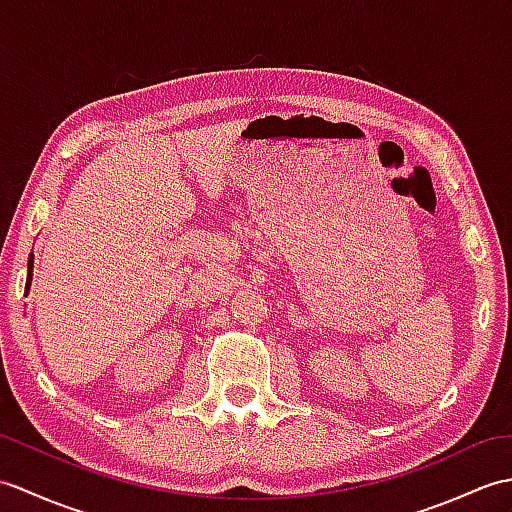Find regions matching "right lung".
<instances>
[{
	"label": "right lung",
	"instance_id": "add662e5",
	"mask_svg": "<svg viewBox=\"0 0 512 512\" xmlns=\"http://www.w3.org/2000/svg\"><path fill=\"white\" fill-rule=\"evenodd\" d=\"M30 281H32V255H30V266H28V281H26V285H30ZM28 290V288H26Z\"/></svg>",
	"mask_w": 512,
	"mask_h": 512
}]
</instances>
